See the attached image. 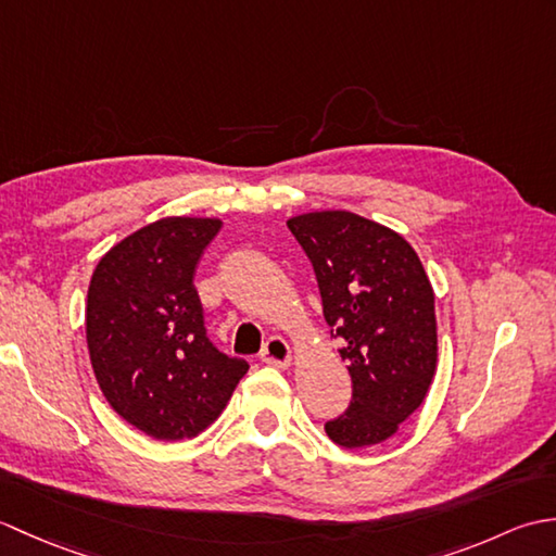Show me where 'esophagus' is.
Returning a JSON list of instances; mask_svg holds the SVG:
<instances>
[{
  "instance_id": "1",
  "label": "esophagus",
  "mask_w": 556,
  "mask_h": 556,
  "mask_svg": "<svg viewBox=\"0 0 556 556\" xmlns=\"http://www.w3.org/2000/svg\"><path fill=\"white\" fill-rule=\"evenodd\" d=\"M260 361L285 368V365H289V361H291V349L281 337H269L265 341L263 351H260Z\"/></svg>"
}]
</instances>
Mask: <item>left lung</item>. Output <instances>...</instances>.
<instances>
[{
	"mask_svg": "<svg viewBox=\"0 0 556 556\" xmlns=\"http://www.w3.org/2000/svg\"><path fill=\"white\" fill-rule=\"evenodd\" d=\"M308 255L323 313L344 341L351 404L325 422L346 448L389 440L416 410L437 368L434 293L404 236L344 210L287 222Z\"/></svg>",
	"mask_w": 556,
	"mask_h": 556,
	"instance_id": "1",
	"label": "left lung"
}]
</instances>
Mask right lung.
Wrapping results in <instances>:
<instances>
[{
	"label": "right lung",
	"mask_w": 556,
	"mask_h": 556,
	"mask_svg": "<svg viewBox=\"0 0 556 556\" xmlns=\"http://www.w3.org/2000/svg\"><path fill=\"white\" fill-rule=\"evenodd\" d=\"M219 219L167 217L126 236L88 287L86 337L104 399L155 440L203 432L248 372L207 339L193 275Z\"/></svg>",
	"instance_id": "right-lung-1"
}]
</instances>
